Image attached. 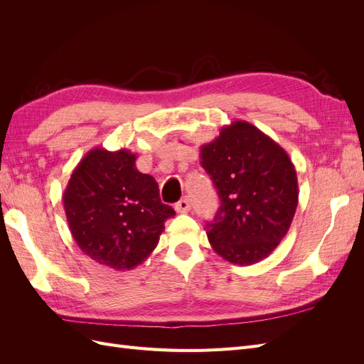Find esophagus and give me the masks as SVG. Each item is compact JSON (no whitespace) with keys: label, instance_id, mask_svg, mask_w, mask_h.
Listing matches in <instances>:
<instances>
[{"label":"esophagus","instance_id":"obj_1","mask_svg":"<svg viewBox=\"0 0 364 364\" xmlns=\"http://www.w3.org/2000/svg\"><path fill=\"white\" fill-rule=\"evenodd\" d=\"M174 209L178 213H188L191 209V203H190V199H186V197H183V199H181L178 203L174 205Z\"/></svg>","mask_w":364,"mask_h":364}]
</instances>
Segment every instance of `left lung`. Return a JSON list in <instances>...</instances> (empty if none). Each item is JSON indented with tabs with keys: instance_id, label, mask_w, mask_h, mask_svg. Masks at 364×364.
<instances>
[{
	"instance_id": "obj_1",
	"label": "left lung",
	"mask_w": 364,
	"mask_h": 364,
	"mask_svg": "<svg viewBox=\"0 0 364 364\" xmlns=\"http://www.w3.org/2000/svg\"><path fill=\"white\" fill-rule=\"evenodd\" d=\"M200 164L222 200L206 223L213 249L238 266L269 257L289 232L299 197L287 151L247 121H234L200 147Z\"/></svg>"
}]
</instances>
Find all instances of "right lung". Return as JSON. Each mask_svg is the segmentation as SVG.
<instances>
[{
    "instance_id": "add662e5",
    "label": "right lung",
    "mask_w": 364,
    "mask_h": 364,
    "mask_svg": "<svg viewBox=\"0 0 364 364\" xmlns=\"http://www.w3.org/2000/svg\"><path fill=\"white\" fill-rule=\"evenodd\" d=\"M127 149H92L74 168L63 208L77 246L95 262L130 270L159 243L165 220L176 213L164 205L155 178L135 167Z\"/></svg>"
}]
</instances>
